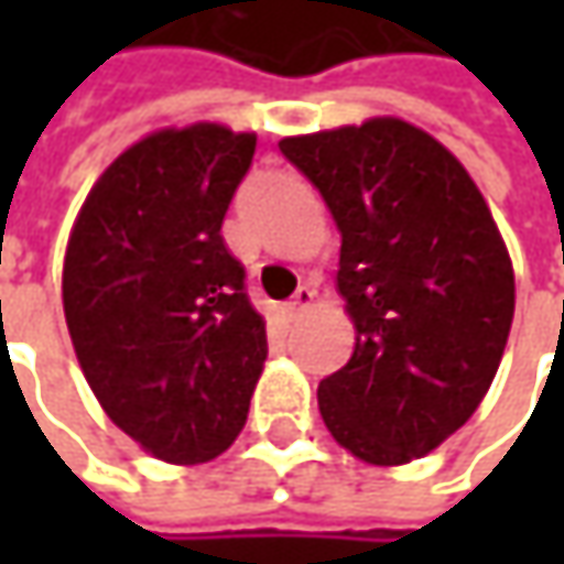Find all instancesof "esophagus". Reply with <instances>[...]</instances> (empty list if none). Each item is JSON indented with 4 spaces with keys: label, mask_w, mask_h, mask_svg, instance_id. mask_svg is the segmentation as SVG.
I'll list each match as a JSON object with an SVG mask.
<instances>
[{
    "label": "esophagus",
    "mask_w": 564,
    "mask_h": 564,
    "mask_svg": "<svg viewBox=\"0 0 564 564\" xmlns=\"http://www.w3.org/2000/svg\"><path fill=\"white\" fill-rule=\"evenodd\" d=\"M314 297H316V292L311 289V285H301V289L294 292L292 301L285 304V314L292 316V319H297V316L304 314V311H307V307L314 304Z\"/></svg>",
    "instance_id": "1"
}]
</instances>
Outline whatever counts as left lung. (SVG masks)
I'll return each mask as SVG.
<instances>
[{
    "label": "left lung",
    "instance_id": "left-lung-1",
    "mask_svg": "<svg viewBox=\"0 0 564 564\" xmlns=\"http://www.w3.org/2000/svg\"><path fill=\"white\" fill-rule=\"evenodd\" d=\"M338 231V294L355 355L316 389L341 448L408 465L487 395L509 341L514 272L484 194L436 138L370 119L279 141Z\"/></svg>",
    "mask_w": 564,
    "mask_h": 564
}]
</instances>
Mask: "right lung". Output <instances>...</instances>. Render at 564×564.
I'll return each mask as SVG.
<instances>
[{
	"label": "right lung",
	"instance_id": "right-lung-1",
	"mask_svg": "<svg viewBox=\"0 0 564 564\" xmlns=\"http://www.w3.org/2000/svg\"><path fill=\"white\" fill-rule=\"evenodd\" d=\"M257 134L197 121L128 147L77 213L62 304L109 421L169 465L223 455L248 421L267 323L223 241Z\"/></svg>",
	"mask_w": 564,
	"mask_h": 564
}]
</instances>
